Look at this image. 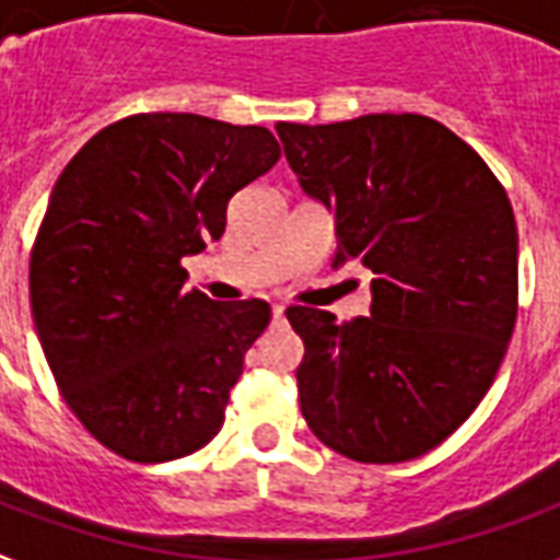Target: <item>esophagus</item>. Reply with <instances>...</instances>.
Here are the masks:
<instances>
[{
	"label": "esophagus",
	"mask_w": 560,
	"mask_h": 560,
	"mask_svg": "<svg viewBox=\"0 0 560 560\" xmlns=\"http://www.w3.org/2000/svg\"><path fill=\"white\" fill-rule=\"evenodd\" d=\"M271 319H275V322H283V319H285V307H280V304H277V307L271 310Z\"/></svg>",
	"instance_id": "obj_1"
}]
</instances>
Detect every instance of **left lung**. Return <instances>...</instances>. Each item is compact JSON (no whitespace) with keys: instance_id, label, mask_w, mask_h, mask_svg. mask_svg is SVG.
I'll use <instances>...</instances> for the list:
<instances>
[{"instance_id":"left-lung-1","label":"left lung","mask_w":560,"mask_h":560,"mask_svg":"<svg viewBox=\"0 0 560 560\" xmlns=\"http://www.w3.org/2000/svg\"><path fill=\"white\" fill-rule=\"evenodd\" d=\"M301 190L337 226L330 268L373 271L370 316L289 307L301 415L354 463H406L487 397L516 325L520 235L483 158L435 118L277 121Z\"/></svg>"}]
</instances>
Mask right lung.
Listing matches in <instances>:
<instances>
[{"instance_id": "right-lung-1", "label": "right lung", "mask_w": 560, "mask_h": 560, "mask_svg": "<svg viewBox=\"0 0 560 560\" xmlns=\"http://www.w3.org/2000/svg\"><path fill=\"white\" fill-rule=\"evenodd\" d=\"M280 161L259 125L140 113L77 151L28 259L40 349L65 402L130 463H170L223 427L271 307L187 292L185 256L226 230L241 187Z\"/></svg>"}]
</instances>
